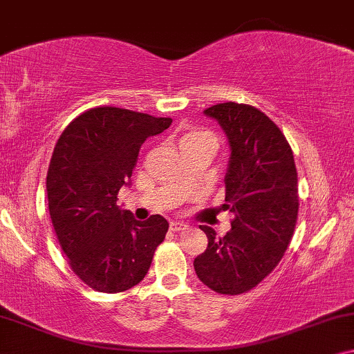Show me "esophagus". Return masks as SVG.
<instances>
[{
  "mask_svg": "<svg viewBox=\"0 0 354 354\" xmlns=\"http://www.w3.org/2000/svg\"><path fill=\"white\" fill-rule=\"evenodd\" d=\"M186 227H187V225H186V223H183V221H171L170 223V229L173 232L183 231V229H186Z\"/></svg>",
  "mask_w": 354,
  "mask_h": 354,
  "instance_id": "obj_1",
  "label": "esophagus"
}]
</instances>
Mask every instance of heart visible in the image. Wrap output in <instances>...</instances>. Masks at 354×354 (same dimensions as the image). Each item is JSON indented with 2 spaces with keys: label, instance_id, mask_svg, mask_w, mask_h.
Masks as SVG:
<instances>
[{
  "label": "heart",
  "instance_id": "1",
  "mask_svg": "<svg viewBox=\"0 0 354 354\" xmlns=\"http://www.w3.org/2000/svg\"><path fill=\"white\" fill-rule=\"evenodd\" d=\"M201 144H212V146H216V138L213 136L210 131H205V129H189L179 139V146L181 149L192 147V146H201Z\"/></svg>",
  "mask_w": 354,
  "mask_h": 354
}]
</instances>
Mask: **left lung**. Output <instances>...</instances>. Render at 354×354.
<instances>
[{"mask_svg": "<svg viewBox=\"0 0 354 354\" xmlns=\"http://www.w3.org/2000/svg\"><path fill=\"white\" fill-rule=\"evenodd\" d=\"M226 133L231 156L225 176L231 231L207 234V250L194 260L197 277L223 295L252 290L282 260L298 216L293 152L270 117L248 104L223 102L203 111Z\"/></svg>", "mask_w": 354, "mask_h": 354, "instance_id": "1", "label": "left lung"}]
</instances>
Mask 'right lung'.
<instances>
[{
  "label": "right lung",
  "mask_w": 354,
  "mask_h": 354,
  "mask_svg": "<svg viewBox=\"0 0 354 354\" xmlns=\"http://www.w3.org/2000/svg\"><path fill=\"white\" fill-rule=\"evenodd\" d=\"M170 125L167 117L96 107L57 139L46 176L49 215L72 271L94 290L138 286L165 239V218L134 220L117 196L129 184L144 141Z\"/></svg>",
  "instance_id": "obj_1"
}]
</instances>
